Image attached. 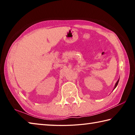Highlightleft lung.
I'll return each instance as SVG.
<instances>
[{
    "mask_svg": "<svg viewBox=\"0 0 135 135\" xmlns=\"http://www.w3.org/2000/svg\"><path fill=\"white\" fill-rule=\"evenodd\" d=\"M118 81H119V79H118V80H117V83H115V86H114V89H115V88H116V87H117V84H118Z\"/></svg>",
    "mask_w": 135,
    "mask_h": 135,
    "instance_id": "left-lung-1",
    "label": "left lung"
}]
</instances>
